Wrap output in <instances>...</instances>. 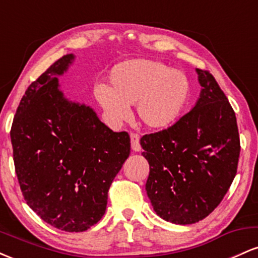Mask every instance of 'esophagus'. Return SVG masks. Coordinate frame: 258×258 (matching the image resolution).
Here are the masks:
<instances>
[{"label":"esophagus","instance_id":"1","mask_svg":"<svg viewBox=\"0 0 258 258\" xmlns=\"http://www.w3.org/2000/svg\"><path fill=\"white\" fill-rule=\"evenodd\" d=\"M130 137H131L132 150L133 152H139V150L142 149L141 143H139V136L137 135V133H131V135H130Z\"/></svg>","mask_w":258,"mask_h":258}]
</instances>
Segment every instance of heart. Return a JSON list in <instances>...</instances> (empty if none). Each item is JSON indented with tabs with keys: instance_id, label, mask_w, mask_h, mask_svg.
<instances>
[{
	"instance_id": "b5f03b06",
	"label": "heart",
	"mask_w": 258,
	"mask_h": 258,
	"mask_svg": "<svg viewBox=\"0 0 258 258\" xmlns=\"http://www.w3.org/2000/svg\"><path fill=\"white\" fill-rule=\"evenodd\" d=\"M108 86L94 88V97L114 123L128 119L137 104L139 120L150 128H166L182 114L189 97L188 78L182 72L150 59H132L114 68Z\"/></svg>"
}]
</instances>
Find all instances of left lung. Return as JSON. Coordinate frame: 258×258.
<instances>
[{
  "mask_svg": "<svg viewBox=\"0 0 258 258\" xmlns=\"http://www.w3.org/2000/svg\"><path fill=\"white\" fill-rule=\"evenodd\" d=\"M200 97L162 131L141 138L149 162L146 190L156 215L174 224L197 223L220 205L238 168L235 112L214 76L197 69Z\"/></svg>",
  "mask_w": 258,
  "mask_h": 258,
  "instance_id": "left-lung-1",
  "label": "left lung"
}]
</instances>
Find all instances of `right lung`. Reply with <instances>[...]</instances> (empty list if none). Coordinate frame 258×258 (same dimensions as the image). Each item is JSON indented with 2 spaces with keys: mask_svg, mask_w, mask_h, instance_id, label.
I'll return each instance as SVG.
<instances>
[{
  "mask_svg": "<svg viewBox=\"0 0 258 258\" xmlns=\"http://www.w3.org/2000/svg\"><path fill=\"white\" fill-rule=\"evenodd\" d=\"M75 55L53 63L29 86L11 130L20 189L30 209L65 232H84L105 214L108 191L128 158L127 132H112L90 106L59 90Z\"/></svg>",
  "mask_w": 258,
  "mask_h": 258,
  "instance_id": "1",
  "label": "right lung"
}]
</instances>
